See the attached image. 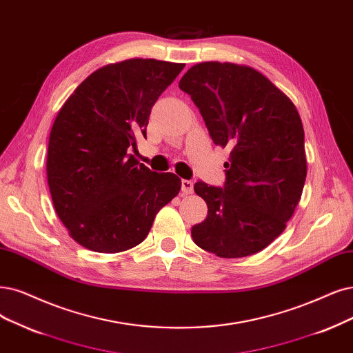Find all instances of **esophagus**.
Wrapping results in <instances>:
<instances>
[{
  "mask_svg": "<svg viewBox=\"0 0 353 353\" xmlns=\"http://www.w3.org/2000/svg\"><path fill=\"white\" fill-rule=\"evenodd\" d=\"M181 193L183 194H190L193 193V181L192 180H181Z\"/></svg>",
  "mask_w": 353,
  "mask_h": 353,
  "instance_id": "esophagus-1",
  "label": "esophagus"
}]
</instances>
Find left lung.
I'll use <instances>...</instances> for the list:
<instances>
[{
	"instance_id": "1",
	"label": "left lung",
	"mask_w": 353,
	"mask_h": 353,
	"mask_svg": "<svg viewBox=\"0 0 353 353\" xmlns=\"http://www.w3.org/2000/svg\"><path fill=\"white\" fill-rule=\"evenodd\" d=\"M199 109L215 145L231 150L223 188L194 183L208 216L192 228L201 249L236 259L281 236L307 176L304 129L294 103L259 71L202 62L179 83Z\"/></svg>"
}]
</instances>
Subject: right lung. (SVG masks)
I'll use <instances>...</instances> for the list:
<instances>
[{"label":"right lung","instance_id":"add662e5","mask_svg":"<svg viewBox=\"0 0 353 353\" xmlns=\"http://www.w3.org/2000/svg\"><path fill=\"white\" fill-rule=\"evenodd\" d=\"M185 63L128 59L88 75L65 101L48 147V185L70 236L88 250L119 253L145 240L180 190L130 154L147 138L151 109Z\"/></svg>","mask_w":353,"mask_h":353}]
</instances>
